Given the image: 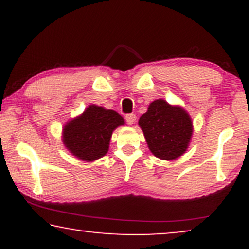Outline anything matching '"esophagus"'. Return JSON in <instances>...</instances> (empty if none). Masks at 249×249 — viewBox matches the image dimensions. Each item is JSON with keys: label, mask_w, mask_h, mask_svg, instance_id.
Masks as SVG:
<instances>
[{"label": "esophagus", "mask_w": 249, "mask_h": 249, "mask_svg": "<svg viewBox=\"0 0 249 249\" xmlns=\"http://www.w3.org/2000/svg\"><path fill=\"white\" fill-rule=\"evenodd\" d=\"M124 119H125V122H127L128 124H135V121H136V115L135 114H125V117H124Z\"/></svg>", "instance_id": "esophagus-1"}]
</instances>
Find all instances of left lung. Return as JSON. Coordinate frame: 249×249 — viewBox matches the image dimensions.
Here are the masks:
<instances>
[{"instance_id":"obj_1","label":"left lung","mask_w":249,"mask_h":249,"mask_svg":"<svg viewBox=\"0 0 249 249\" xmlns=\"http://www.w3.org/2000/svg\"><path fill=\"white\" fill-rule=\"evenodd\" d=\"M138 124L149 149L159 159L175 160L188 147L193 124L188 113L181 107L156 100L142 115Z\"/></svg>"}]
</instances>
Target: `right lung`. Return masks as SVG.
<instances>
[{"label":"right lung","mask_w":249,"mask_h":249,"mask_svg":"<svg viewBox=\"0 0 249 249\" xmlns=\"http://www.w3.org/2000/svg\"><path fill=\"white\" fill-rule=\"evenodd\" d=\"M124 124V118L115 111L90 105L80 117L66 124L64 145L78 159L95 161L107 154L112 131Z\"/></svg>","instance_id":"1"}]
</instances>
